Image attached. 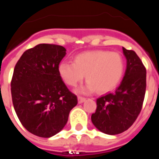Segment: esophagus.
<instances>
[{
    "label": "esophagus",
    "instance_id": "34e87169",
    "mask_svg": "<svg viewBox=\"0 0 159 159\" xmlns=\"http://www.w3.org/2000/svg\"><path fill=\"white\" fill-rule=\"evenodd\" d=\"M85 100H86V98L82 96H78V103H83Z\"/></svg>",
    "mask_w": 159,
    "mask_h": 159
}]
</instances>
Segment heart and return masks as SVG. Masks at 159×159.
<instances>
[{
	"label": "heart",
	"mask_w": 159,
	"mask_h": 159,
	"mask_svg": "<svg viewBox=\"0 0 159 159\" xmlns=\"http://www.w3.org/2000/svg\"><path fill=\"white\" fill-rule=\"evenodd\" d=\"M58 70L68 86H76L86 75L88 91L96 89L99 93H106L119 84L124 72V61L117 52L89 51L75 56L73 62H61Z\"/></svg>",
	"instance_id": "obj_1"
}]
</instances>
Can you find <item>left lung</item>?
Masks as SVG:
<instances>
[{
  "mask_svg": "<svg viewBox=\"0 0 159 159\" xmlns=\"http://www.w3.org/2000/svg\"><path fill=\"white\" fill-rule=\"evenodd\" d=\"M127 69L120 86L114 93L98 98L91 120L98 129L107 134L127 130L139 116L147 88V70L136 52L123 48Z\"/></svg>",
  "mask_w": 159,
  "mask_h": 159,
  "instance_id": "1",
  "label": "left lung"
}]
</instances>
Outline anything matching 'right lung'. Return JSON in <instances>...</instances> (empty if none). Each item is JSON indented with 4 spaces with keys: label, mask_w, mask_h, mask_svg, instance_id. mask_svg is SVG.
Wrapping results in <instances>:
<instances>
[{
    "label": "right lung",
    "mask_w": 159,
    "mask_h": 159,
    "mask_svg": "<svg viewBox=\"0 0 159 159\" xmlns=\"http://www.w3.org/2000/svg\"><path fill=\"white\" fill-rule=\"evenodd\" d=\"M66 49L55 44H39L26 50L16 64L11 81L13 107L29 132L43 138L59 133L77 104L59 74Z\"/></svg>",
    "instance_id": "obj_1"
}]
</instances>
